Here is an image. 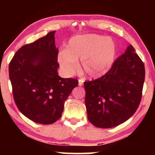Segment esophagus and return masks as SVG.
<instances>
[{"mask_svg":"<svg viewBox=\"0 0 155 155\" xmlns=\"http://www.w3.org/2000/svg\"><path fill=\"white\" fill-rule=\"evenodd\" d=\"M83 82L84 81L82 79H79V87H81L83 85Z\"/></svg>","mask_w":155,"mask_h":155,"instance_id":"1","label":"esophagus"}]
</instances>
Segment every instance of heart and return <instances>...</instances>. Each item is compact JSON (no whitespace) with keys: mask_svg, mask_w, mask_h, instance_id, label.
<instances>
[{"mask_svg":"<svg viewBox=\"0 0 155 155\" xmlns=\"http://www.w3.org/2000/svg\"><path fill=\"white\" fill-rule=\"evenodd\" d=\"M117 49L111 38L93 34L76 35L69 40L66 49L60 51L58 61L65 76L73 75L79 67L90 77H99L110 70Z\"/></svg>","mask_w":155,"mask_h":155,"instance_id":"1","label":"heart"}]
</instances>
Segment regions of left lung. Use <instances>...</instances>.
<instances>
[{"instance_id": "8db88e82", "label": "left lung", "mask_w": 155, "mask_h": 155, "mask_svg": "<svg viewBox=\"0 0 155 155\" xmlns=\"http://www.w3.org/2000/svg\"><path fill=\"white\" fill-rule=\"evenodd\" d=\"M144 79L143 63L129 45L104 76L84 83L89 121L101 128L127 121L139 106Z\"/></svg>"}]
</instances>
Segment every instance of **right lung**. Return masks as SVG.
<instances>
[{
	"mask_svg": "<svg viewBox=\"0 0 155 155\" xmlns=\"http://www.w3.org/2000/svg\"><path fill=\"white\" fill-rule=\"evenodd\" d=\"M55 31L22 46L8 66L14 99L18 109L38 124H49L58 120L68 97L78 86L76 79L58 75V49Z\"/></svg>",
	"mask_w": 155,
	"mask_h": 155,
	"instance_id": "1",
	"label": "right lung"
}]
</instances>
